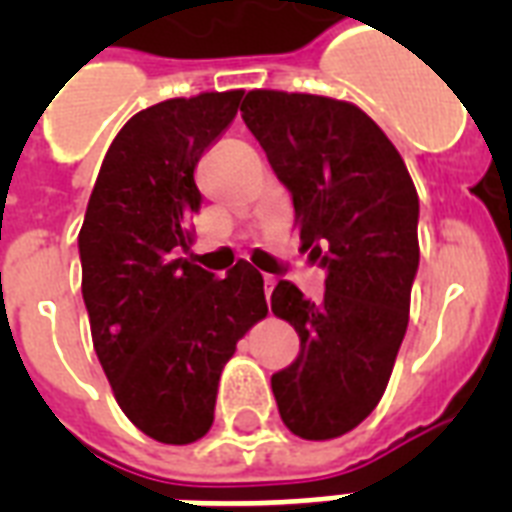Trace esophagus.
I'll list each match as a JSON object with an SVG mask.
<instances>
[{
    "label": "esophagus",
    "mask_w": 512,
    "mask_h": 512,
    "mask_svg": "<svg viewBox=\"0 0 512 512\" xmlns=\"http://www.w3.org/2000/svg\"><path fill=\"white\" fill-rule=\"evenodd\" d=\"M273 287H276V279H273V276H263V289H265V295L271 297Z\"/></svg>",
    "instance_id": "34e87169"
}]
</instances>
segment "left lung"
<instances>
[{"label": "left lung", "instance_id": "left-lung-1", "mask_svg": "<svg viewBox=\"0 0 512 512\" xmlns=\"http://www.w3.org/2000/svg\"><path fill=\"white\" fill-rule=\"evenodd\" d=\"M241 119L295 204L303 249L327 268L311 303L279 281L271 311L300 337V356L271 377L295 436L329 441L380 404L409 324L420 265V199L388 135L353 103L252 90Z\"/></svg>", "mask_w": 512, "mask_h": 512}]
</instances>
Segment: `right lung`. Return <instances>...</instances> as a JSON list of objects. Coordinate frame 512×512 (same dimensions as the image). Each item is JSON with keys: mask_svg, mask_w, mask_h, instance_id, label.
I'll list each match as a JSON object with an SVG mask.
<instances>
[{"mask_svg": "<svg viewBox=\"0 0 512 512\" xmlns=\"http://www.w3.org/2000/svg\"><path fill=\"white\" fill-rule=\"evenodd\" d=\"M241 95L201 92L132 116L100 164L79 231L98 361L132 425L162 444L207 436L225 361L268 313L263 276L247 260L215 279L180 257L201 209L193 170Z\"/></svg>", "mask_w": 512, "mask_h": 512, "instance_id": "obj_1", "label": "right lung"}]
</instances>
